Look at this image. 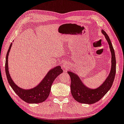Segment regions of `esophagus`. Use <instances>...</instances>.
Here are the masks:
<instances>
[{
	"label": "esophagus",
	"mask_w": 124,
	"mask_h": 124,
	"mask_svg": "<svg viewBox=\"0 0 124 124\" xmlns=\"http://www.w3.org/2000/svg\"><path fill=\"white\" fill-rule=\"evenodd\" d=\"M70 67V65L69 63H67V62H65V63H63V65L62 66V68L64 71H66V70H68Z\"/></svg>",
	"instance_id": "obj_1"
}]
</instances>
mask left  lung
<instances>
[{
    "instance_id": "1",
    "label": "left lung",
    "mask_w": 124,
    "mask_h": 124,
    "mask_svg": "<svg viewBox=\"0 0 124 124\" xmlns=\"http://www.w3.org/2000/svg\"><path fill=\"white\" fill-rule=\"evenodd\" d=\"M101 32L108 42L112 57L110 72L102 84L96 88H90L84 84L78 74L71 71H67L71 78L70 88L72 96L76 101L82 104H93L100 101L110 89L115 77L116 61L113 47L105 31L102 30Z\"/></svg>"
}]
</instances>
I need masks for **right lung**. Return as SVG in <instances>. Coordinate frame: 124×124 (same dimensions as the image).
I'll list each match as a JSON object with an SVG mask.
<instances>
[{
    "label": "right lung",
    "instance_id": "add662e5",
    "mask_svg": "<svg viewBox=\"0 0 124 124\" xmlns=\"http://www.w3.org/2000/svg\"><path fill=\"white\" fill-rule=\"evenodd\" d=\"M12 43H11L8 50L6 58L5 70L8 82L19 97L26 102L29 104H39L43 102L48 98L51 90V85L55 79L63 72L60 66H57L48 71L41 82L33 88L25 89L18 86L12 80L9 73L8 55L11 48Z\"/></svg>",
    "mask_w": 124,
    "mask_h": 124
}]
</instances>
